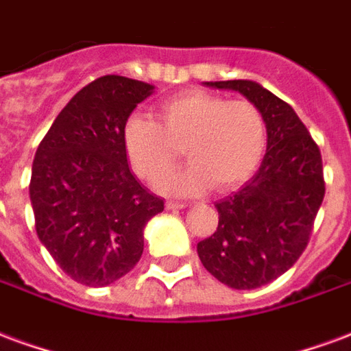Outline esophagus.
Returning a JSON list of instances; mask_svg holds the SVG:
<instances>
[{"label": "esophagus", "mask_w": 351, "mask_h": 351, "mask_svg": "<svg viewBox=\"0 0 351 351\" xmlns=\"http://www.w3.org/2000/svg\"><path fill=\"white\" fill-rule=\"evenodd\" d=\"M188 204L186 202H180V201H167L165 202V208L167 210H182L186 208Z\"/></svg>", "instance_id": "obj_1"}]
</instances>
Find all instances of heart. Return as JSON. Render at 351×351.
<instances>
[{
    "mask_svg": "<svg viewBox=\"0 0 351 351\" xmlns=\"http://www.w3.org/2000/svg\"><path fill=\"white\" fill-rule=\"evenodd\" d=\"M156 115L158 121L130 117L123 128L132 169L152 186L176 167L182 147L191 163L165 180V191L195 193L208 186L227 191L245 182L262 162L268 124L249 100L184 90L165 98Z\"/></svg>",
    "mask_w": 351,
    "mask_h": 351,
    "instance_id": "heart-1",
    "label": "heart"
}]
</instances>
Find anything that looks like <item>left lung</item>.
I'll return each mask as SVG.
<instances>
[{
  "instance_id": "obj_1",
  "label": "left lung",
  "mask_w": 351,
  "mask_h": 351,
  "mask_svg": "<svg viewBox=\"0 0 351 351\" xmlns=\"http://www.w3.org/2000/svg\"><path fill=\"white\" fill-rule=\"evenodd\" d=\"M249 98L268 124L261 167L232 195L215 202V232L197 243L202 266L217 281L251 290L275 281L305 251L324 195L318 145L285 100L249 80L206 82Z\"/></svg>"
}]
</instances>
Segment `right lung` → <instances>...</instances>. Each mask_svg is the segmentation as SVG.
Segmentation results:
<instances>
[{"label":"right lung","mask_w":351,"mask_h":351,"mask_svg":"<svg viewBox=\"0 0 351 351\" xmlns=\"http://www.w3.org/2000/svg\"><path fill=\"white\" fill-rule=\"evenodd\" d=\"M149 83L102 76L57 115L38 145L29 197L44 247L70 279L106 287L134 269L143 228L163 212L132 175L123 128L152 93Z\"/></svg>","instance_id":"add662e5"}]
</instances>
